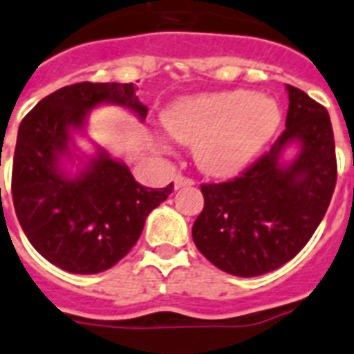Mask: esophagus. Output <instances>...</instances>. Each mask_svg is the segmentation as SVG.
<instances>
[{
    "label": "esophagus",
    "mask_w": 354,
    "mask_h": 354,
    "mask_svg": "<svg viewBox=\"0 0 354 354\" xmlns=\"http://www.w3.org/2000/svg\"><path fill=\"white\" fill-rule=\"evenodd\" d=\"M194 185L191 178H185V176H176L174 178V189H182V187H191Z\"/></svg>",
    "instance_id": "esophagus-1"
}]
</instances>
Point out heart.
Masks as SVG:
<instances>
[{"label":"heart","instance_id":"heart-1","mask_svg":"<svg viewBox=\"0 0 354 354\" xmlns=\"http://www.w3.org/2000/svg\"><path fill=\"white\" fill-rule=\"evenodd\" d=\"M278 123L277 103L243 88L182 97L163 112L169 134L192 145L198 169L214 178L243 171L271 140Z\"/></svg>","mask_w":354,"mask_h":354}]
</instances>
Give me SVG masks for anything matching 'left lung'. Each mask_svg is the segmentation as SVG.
<instances>
[{
	"label": "left lung",
	"mask_w": 354,
	"mask_h": 354,
	"mask_svg": "<svg viewBox=\"0 0 354 354\" xmlns=\"http://www.w3.org/2000/svg\"><path fill=\"white\" fill-rule=\"evenodd\" d=\"M286 131L231 182L202 185L192 225L198 251L218 269L252 278L297 257L326 214L336 185L335 136L326 107L287 85ZM297 154L286 160L287 148Z\"/></svg>",
	"instance_id": "8db88e82"
}]
</instances>
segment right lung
Listing matches in <instances>:
<instances>
[{"label": "right lung", "mask_w": 354, "mask_h": 354, "mask_svg": "<svg viewBox=\"0 0 354 354\" xmlns=\"http://www.w3.org/2000/svg\"><path fill=\"white\" fill-rule=\"evenodd\" d=\"M134 83H74L48 94L19 123L12 165V200L28 242L43 258L74 274H96L138 242L149 212L167 200L172 183L149 189L122 160L96 147L77 156L74 132L88 112L118 105L145 120ZM78 160V171L68 163Z\"/></svg>", "instance_id": "right-lung-1"}]
</instances>
